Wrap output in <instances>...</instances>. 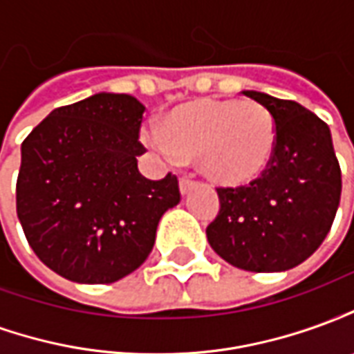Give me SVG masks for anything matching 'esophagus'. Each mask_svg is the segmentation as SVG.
Instances as JSON below:
<instances>
[{"label":"esophagus","mask_w":354,"mask_h":354,"mask_svg":"<svg viewBox=\"0 0 354 354\" xmlns=\"http://www.w3.org/2000/svg\"><path fill=\"white\" fill-rule=\"evenodd\" d=\"M195 185H197V182H193L189 178H180V193L182 195H187L192 189H195Z\"/></svg>","instance_id":"obj_1"}]
</instances>
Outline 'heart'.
Masks as SVG:
<instances>
[{"mask_svg":"<svg viewBox=\"0 0 354 354\" xmlns=\"http://www.w3.org/2000/svg\"><path fill=\"white\" fill-rule=\"evenodd\" d=\"M147 142L170 162L195 159L214 184L243 187L271 165L279 129L273 113L252 100L201 98L178 106L161 119Z\"/></svg>","mask_w":354,"mask_h":354,"instance_id":"1","label":"heart"}]
</instances>
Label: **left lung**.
<instances>
[{"label": "left lung", "mask_w": 354, "mask_h": 354, "mask_svg": "<svg viewBox=\"0 0 354 354\" xmlns=\"http://www.w3.org/2000/svg\"><path fill=\"white\" fill-rule=\"evenodd\" d=\"M277 121L271 165L256 182L218 187L220 212L207 227L231 266L271 273L299 266L326 239L342 197V169L328 124L294 100L243 91Z\"/></svg>", "instance_id": "left-lung-1"}]
</instances>
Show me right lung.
<instances>
[{"instance_id":"1","label":"right lung","mask_w":354,"mask_h":354,"mask_svg":"<svg viewBox=\"0 0 354 354\" xmlns=\"http://www.w3.org/2000/svg\"><path fill=\"white\" fill-rule=\"evenodd\" d=\"M144 109L131 94H93L53 109L22 142L17 214L35 256L68 281L109 284L136 271L180 203L174 174H140Z\"/></svg>"}]
</instances>
